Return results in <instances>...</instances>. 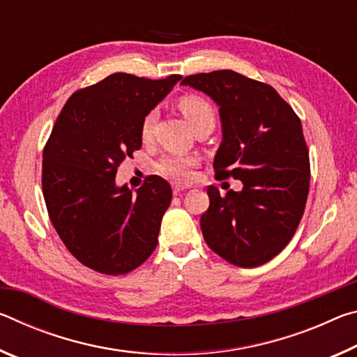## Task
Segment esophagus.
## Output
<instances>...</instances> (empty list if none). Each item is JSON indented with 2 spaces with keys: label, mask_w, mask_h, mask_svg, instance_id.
Here are the masks:
<instances>
[{
  "label": "esophagus",
  "mask_w": 357,
  "mask_h": 357,
  "mask_svg": "<svg viewBox=\"0 0 357 357\" xmlns=\"http://www.w3.org/2000/svg\"><path fill=\"white\" fill-rule=\"evenodd\" d=\"M184 190H187V187L184 185H173V195H181Z\"/></svg>",
  "instance_id": "34e87169"
}]
</instances>
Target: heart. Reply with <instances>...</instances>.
Masks as SVG:
<instances>
[{
  "label": "heart",
  "mask_w": 357,
  "mask_h": 357,
  "mask_svg": "<svg viewBox=\"0 0 357 357\" xmlns=\"http://www.w3.org/2000/svg\"><path fill=\"white\" fill-rule=\"evenodd\" d=\"M178 107L181 113L184 114L187 123L192 126L195 130L198 126L202 124H214L215 123V113L213 105L209 104L206 99L200 98V96H184L178 102ZM154 126V112H149L144 114L142 119V138L143 140H149L151 134H153ZM197 165V159L189 155H165L155 164V170L162 176L174 181V183L184 184L189 183L193 176V167Z\"/></svg>",
  "instance_id": "1"
}]
</instances>
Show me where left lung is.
<instances>
[{
    "label": "left lung",
    "mask_w": 357,
    "mask_h": 357,
    "mask_svg": "<svg viewBox=\"0 0 357 357\" xmlns=\"http://www.w3.org/2000/svg\"><path fill=\"white\" fill-rule=\"evenodd\" d=\"M181 84L219 105L222 143L214 157L215 176L244 185L225 197L208 187L203 238L231 264L268 263L293 238L309 195L310 162L301 119L273 86L234 70L189 75Z\"/></svg>",
    "instance_id": "obj_1"
}]
</instances>
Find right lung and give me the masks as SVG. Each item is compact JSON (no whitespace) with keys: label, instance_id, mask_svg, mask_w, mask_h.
I'll use <instances>...</instances> for the list:
<instances>
[{"label":"right lung","instance_id":"obj_1","mask_svg":"<svg viewBox=\"0 0 357 357\" xmlns=\"http://www.w3.org/2000/svg\"><path fill=\"white\" fill-rule=\"evenodd\" d=\"M181 78L112 74L72 94L53 126L42 160L48 215L72 255L98 273L128 274L155 249L170 184L153 174L134 193L114 176L142 148L144 114Z\"/></svg>","mask_w":357,"mask_h":357}]
</instances>
